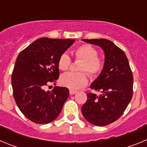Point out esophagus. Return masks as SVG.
Returning a JSON list of instances; mask_svg holds the SVG:
<instances>
[{"instance_id": "esophagus-1", "label": "esophagus", "mask_w": 147, "mask_h": 147, "mask_svg": "<svg viewBox=\"0 0 147 147\" xmlns=\"http://www.w3.org/2000/svg\"><path fill=\"white\" fill-rule=\"evenodd\" d=\"M69 93L71 95H74V94H75V93H76V90H70Z\"/></svg>"}]
</instances>
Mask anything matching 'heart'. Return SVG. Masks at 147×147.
<instances>
[{
	"instance_id": "b5f03b06",
	"label": "heart",
	"mask_w": 147,
	"mask_h": 147,
	"mask_svg": "<svg viewBox=\"0 0 147 147\" xmlns=\"http://www.w3.org/2000/svg\"><path fill=\"white\" fill-rule=\"evenodd\" d=\"M98 50L90 44H83L75 49L76 59L82 61L78 71L80 73H69L60 78V84L62 86L71 90H78L85 87L88 83L86 73L91 78H96L102 74L105 67V62L98 56ZM71 63L70 57L65 53L61 54L58 59L59 69L67 71Z\"/></svg>"
}]
</instances>
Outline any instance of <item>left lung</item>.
Wrapping results in <instances>:
<instances>
[{"label": "left lung", "instance_id": "obj_1", "mask_svg": "<svg viewBox=\"0 0 147 147\" xmlns=\"http://www.w3.org/2000/svg\"><path fill=\"white\" fill-rule=\"evenodd\" d=\"M85 42L98 45L105 51V67L90 88L100 92L87 93L82 107L84 117L90 124L106 126L124 113L133 94V75L125 53L110 40L84 39Z\"/></svg>", "mask_w": 147, "mask_h": 147}]
</instances>
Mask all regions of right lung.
<instances>
[{"mask_svg":"<svg viewBox=\"0 0 147 147\" xmlns=\"http://www.w3.org/2000/svg\"><path fill=\"white\" fill-rule=\"evenodd\" d=\"M74 42L71 39L42 37L23 49L17 57L11 74L13 96L18 107L34 123L45 124L57 118L69 90L45 87L56 82L59 76L58 59Z\"/></svg>","mask_w":147,"mask_h":147,"instance_id":"obj_1","label":"right lung"}]
</instances>
